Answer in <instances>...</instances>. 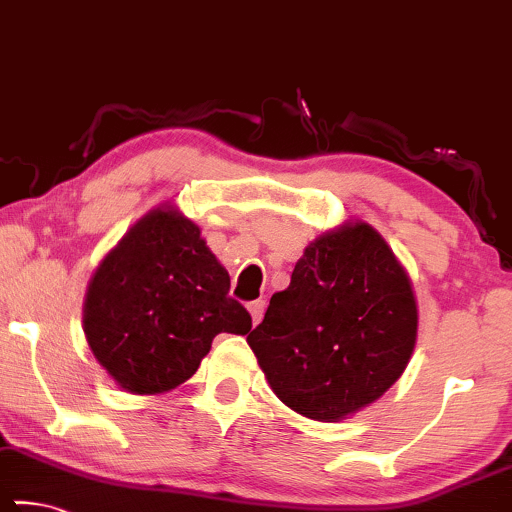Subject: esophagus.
Here are the masks:
<instances>
[{"instance_id": "34e87169", "label": "esophagus", "mask_w": 512, "mask_h": 512, "mask_svg": "<svg viewBox=\"0 0 512 512\" xmlns=\"http://www.w3.org/2000/svg\"><path fill=\"white\" fill-rule=\"evenodd\" d=\"M247 309H249V314H251V323H254V325L261 323L263 311H265V302L263 300H254V302H249Z\"/></svg>"}]
</instances>
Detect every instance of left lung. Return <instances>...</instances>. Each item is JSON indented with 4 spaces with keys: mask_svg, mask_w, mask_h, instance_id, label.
Instances as JSON below:
<instances>
[{
    "mask_svg": "<svg viewBox=\"0 0 512 512\" xmlns=\"http://www.w3.org/2000/svg\"><path fill=\"white\" fill-rule=\"evenodd\" d=\"M418 339V302L374 226L348 219L309 242L247 335L274 395L300 416L339 422L404 374Z\"/></svg>",
    "mask_w": 512,
    "mask_h": 512,
    "instance_id": "8db88e82",
    "label": "left lung"
}]
</instances>
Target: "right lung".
<instances>
[{
  "instance_id": "obj_1",
  "label": "right lung",
  "mask_w": 512,
  "mask_h": 512,
  "mask_svg": "<svg viewBox=\"0 0 512 512\" xmlns=\"http://www.w3.org/2000/svg\"><path fill=\"white\" fill-rule=\"evenodd\" d=\"M228 288L201 228L161 203L94 270L83 305L87 344L124 392L161 395L196 374L219 332L251 330L249 311Z\"/></svg>"
}]
</instances>
